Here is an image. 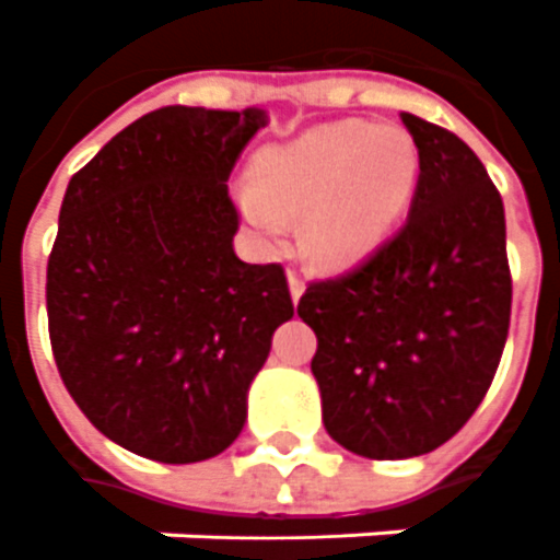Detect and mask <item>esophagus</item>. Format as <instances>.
<instances>
[{"label":"esophagus","mask_w":560,"mask_h":560,"mask_svg":"<svg viewBox=\"0 0 560 560\" xmlns=\"http://www.w3.org/2000/svg\"><path fill=\"white\" fill-rule=\"evenodd\" d=\"M289 292H292V301H299L304 295V280H301L299 271H289Z\"/></svg>","instance_id":"esophagus-1"}]
</instances>
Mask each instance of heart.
Returning a JSON list of instances; mask_svg holds the SVG:
<instances>
[{
	"label": "heart",
	"instance_id": "1",
	"mask_svg": "<svg viewBox=\"0 0 560 560\" xmlns=\"http://www.w3.org/2000/svg\"><path fill=\"white\" fill-rule=\"evenodd\" d=\"M419 156L400 129L325 122L261 150L241 205L265 232L304 210V244L328 265L362 259L388 235L413 196Z\"/></svg>",
	"mask_w": 560,
	"mask_h": 560
}]
</instances>
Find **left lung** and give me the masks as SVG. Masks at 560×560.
<instances>
[{
  "label": "left lung",
  "mask_w": 560,
  "mask_h": 560,
  "mask_svg": "<svg viewBox=\"0 0 560 560\" xmlns=\"http://www.w3.org/2000/svg\"><path fill=\"white\" fill-rule=\"evenodd\" d=\"M419 150L410 217L355 268L311 280L299 316L325 431L392 462L438 450L477 413L510 331L513 277L498 186L458 135L400 114Z\"/></svg>",
  "instance_id": "left-lung-1"
}]
</instances>
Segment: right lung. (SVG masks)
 I'll return each instance as SVG.
<instances>
[{"label": "right lung", "mask_w": 560, "mask_h": 560, "mask_svg": "<svg viewBox=\"0 0 560 560\" xmlns=\"http://www.w3.org/2000/svg\"><path fill=\"white\" fill-rule=\"evenodd\" d=\"M261 110L168 105L74 174L47 259V331L74 404L122 450L189 464L229 450L295 304L280 261L235 256L229 174Z\"/></svg>", "instance_id": "add662e5"}]
</instances>
